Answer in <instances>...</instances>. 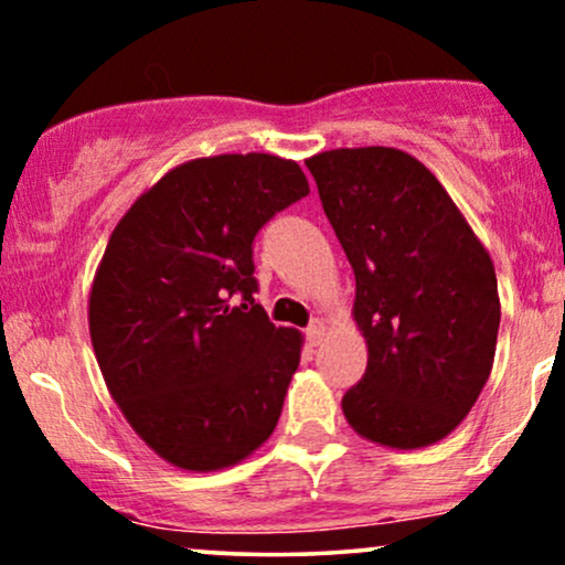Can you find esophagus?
I'll return each mask as SVG.
<instances>
[{
  "mask_svg": "<svg viewBox=\"0 0 565 565\" xmlns=\"http://www.w3.org/2000/svg\"><path fill=\"white\" fill-rule=\"evenodd\" d=\"M305 334H308L310 345L316 348V345H321V340H323V334H327V329H323L321 321H313V323H310L308 332H305Z\"/></svg>",
  "mask_w": 565,
  "mask_h": 565,
  "instance_id": "34e87169",
  "label": "esophagus"
}]
</instances>
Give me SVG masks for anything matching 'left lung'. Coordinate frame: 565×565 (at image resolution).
Returning <instances> with one entry per match:
<instances>
[{
	"label": "left lung",
	"mask_w": 565,
	"mask_h": 565,
	"mask_svg": "<svg viewBox=\"0 0 565 565\" xmlns=\"http://www.w3.org/2000/svg\"><path fill=\"white\" fill-rule=\"evenodd\" d=\"M355 274L366 374L342 398L348 425L387 449H423L468 417L494 366L497 274L446 188L385 146L305 159Z\"/></svg>",
	"instance_id": "1"
}]
</instances>
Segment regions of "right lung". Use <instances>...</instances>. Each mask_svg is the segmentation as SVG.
Listing matches in <instances>:
<instances>
[{
  "instance_id": "right-lung-1",
  "label": "right lung",
  "mask_w": 565,
  "mask_h": 565,
  "mask_svg": "<svg viewBox=\"0 0 565 565\" xmlns=\"http://www.w3.org/2000/svg\"><path fill=\"white\" fill-rule=\"evenodd\" d=\"M308 193L291 159H191L108 238L89 291L97 366L132 430L174 468H231L276 430L302 334L252 297V242Z\"/></svg>"
}]
</instances>
